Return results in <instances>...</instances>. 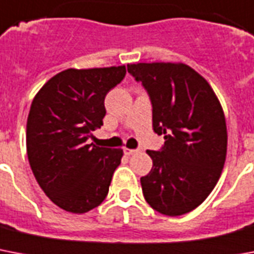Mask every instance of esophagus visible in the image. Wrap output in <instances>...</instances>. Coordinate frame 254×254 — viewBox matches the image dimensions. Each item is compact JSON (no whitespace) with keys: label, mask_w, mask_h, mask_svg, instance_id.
<instances>
[{"label":"esophagus","mask_w":254,"mask_h":254,"mask_svg":"<svg viewBox=\"0 0 254 254\" xmlns=\"http://www.w3.org/2000/svg\"><path fill=\"white\" fill-rule=\"evenodd\" d=\"M123 151H125L126 155L131 156V155H135V153H137V152H139V149H129V148H125Z\"/></svg>","instance_id":"obj_1"}]
</instances>
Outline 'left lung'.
<instances>
[{"label": "left lung", "mask_w": 254, "mask_h": 254, "mask_svg": "<svg viewBox=\"0 0 254 254\" xmlns=\"http://www.w3.org/2000/svg\"><path fill=\"white\" fill-rule=\"evenodd\" d=\"M127 70L148 92L153 131L165 139L160 151H147L153 166L140 178L144 198L168 216L190 212L210 195L226 161L222 105L207 81L182 63H137Z\"/></svg>", "instance_id": "1"}]
</instances>
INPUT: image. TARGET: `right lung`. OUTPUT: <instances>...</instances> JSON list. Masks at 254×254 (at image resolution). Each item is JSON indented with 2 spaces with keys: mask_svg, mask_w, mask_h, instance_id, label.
I'll return each mask as SVG.
<instances>
[{
  "mask_svg": "<svg viewBox=\"0 0 254 254\" xmlns=\"http://www.w3.org/2000/svg\"><path fill=\"white\" fill-rule=\"evenodd\" d=\"M126 76V66L63 70L32 101L26 147L32 173L63 210L84 214L102 203L123 151L89 144L106 115L105 97Z\"/></svg>",
  "mask_w": 254,
  "mask_h": 254,
  "instance_id": "obj_1",
  "label": "right lung"
}]
</instances>
